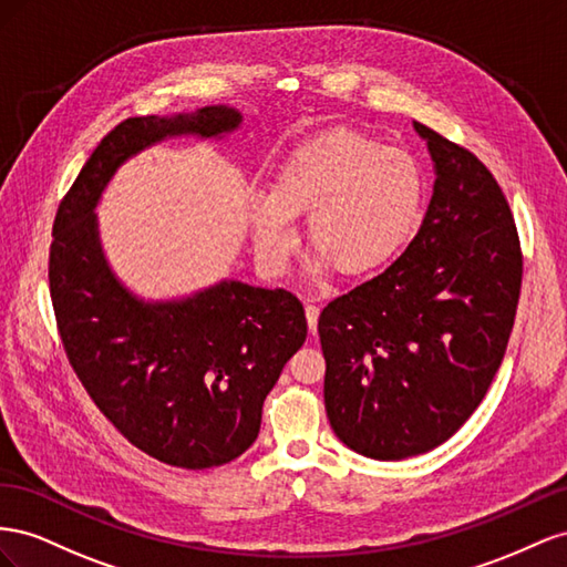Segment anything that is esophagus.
<instances>
[{
	"label": "esophagus",
	"instance_id": "obj_1",
	"mask_svg": "<svg viewBox=\"0 0 567 567\" xmlns=\"http://www.w3.org/2000/svg\"><path fill=\"white\" fill-rule=\"evenodd\" d=\"M318 316H320L318 306L316 303H306V320H309L311 334H316V330H318Z\"/></svg>",
	"mask_w": 567,
	"mask_h": 567
}]
</instances>
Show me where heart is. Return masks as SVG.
Returning <instances> with one entry per match:
<instances>
[{"label": "heart", "mask_w": 567, "mask_h": 567, "mask_svg": "<svg viewBox=\"0 0 567 567\" xmlns=\"http://www.w3.org/2000/svg\"><path fill=\"white\" fill-rule=\"evenodd\" d=\"M423 197V173L409 152L351 131L320 133L285 156L272 192L251 197L254 249L268 270L282 272L299 241L295 218L309 214L313 270L373 272L417 228Z\"/></svg>", "instance_id": "1"}]
</instances>
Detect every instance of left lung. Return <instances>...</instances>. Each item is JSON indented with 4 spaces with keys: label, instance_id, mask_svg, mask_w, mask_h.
<instances>
[{
    "label": "left lung",
    "instance_id": "obj_1",
    "mask_svg": "<svg viewBox=\"0 0 567 567\" xmlns=\"http://www.w3.org/2000/svg\"><path fill=\"white\" fill-rule=\"evenodd\" d=\"M434 161L417 235L318 318L326 411L355 454L401 461L454 436L504 361L523 285L511 206L482 161L413 123Z\"/></svg>",
    "mask_w": 567,
    "mask_h": 567
}]
</instances>
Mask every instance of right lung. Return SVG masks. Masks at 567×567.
Returning a JSON list of instances; mask_svg holds the SVG:
<instances>
[{
  "label": "right lung",
  "instance_id": "obj_1",
  "mask_svg": "<svg viewBox=\"0 0 567 567\" xmlns=\"http://www.w3.org/2000/svg\"><path fill=\"white\" fill-rule=\"evenodd\" d=\"M239 121L230 106H204L118 123L61 199L52 230L50 295L78 380L127 442L187 471L230 463L254 444L268 392L306 342L303 306L287 289L235 280L144 303L113 278L94 206L123 161L150 144L218 137Z\"/></svg>",
  "mask_w": 567,
  "mask_h": 567
}]
</instances>
